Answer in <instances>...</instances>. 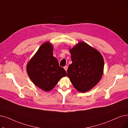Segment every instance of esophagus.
<instances>
[{
    "instance_id": "esophagus-1",
    "label": "esophagus",
    "mask_w": 128,
    "mask_h": 128,
    "mask_svg": "<svg viewBox=\"0 0 128 128\" xmlns=\"http://www.w3.org/2000/svg\"><path fill=\"white\" fill-rule=\"evenodd\" d=\"M64 68L65 69V70L66 71H67V70H68V66H64Z\"/></svg>"
}]
</instances>
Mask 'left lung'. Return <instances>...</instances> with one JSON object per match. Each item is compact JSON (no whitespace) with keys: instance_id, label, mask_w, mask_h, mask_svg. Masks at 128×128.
<instances>
[{"instance_id":"left-lung-1","label":"left lung","mask_w":128,"mask_h":128,"mask_svg":"<svg viewBox=\"0 0 128 128\" xmlns=\"http://www.w3.org/2000/svg\"><path fill=\"white\" fill-rule=\"evenodd\" d=\"M72 63L68 69V76L77 90L85 92L95 87L104 73V60L97 50L80 41L70 48Z\"/></svg>"}]
</instances>
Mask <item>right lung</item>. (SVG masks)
<instances>
[{"mask_svg":"<svg viewBox=\"0 0 128 128\" xmlns=\"http://www.w3.org/2000/svg\"><path fill=\"white\" fill-rule=\"evenodd\" d=\"M53 46L50 42L43 43L26 65L28 75L33 84L46 92L52 90L62 77L65 70L60 67L53 56Z\"/></svg>","mask_w":128,"mask_h":128,"instance_id":"add662e5","label":"right lung"}]
</instances>
